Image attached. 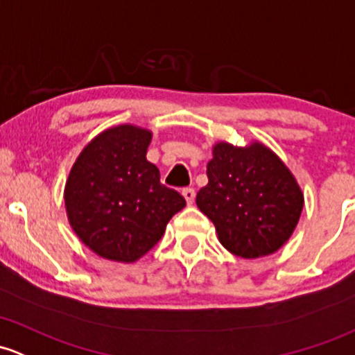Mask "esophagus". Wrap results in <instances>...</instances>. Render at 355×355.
Wrapping results in <instances>:
<instances>
[{
  "label": "esophagus",
  "instance_id": "34e87169",
  "mask_svg": "<svg viewBox=\"0 0 355 355\" xmlns=\"http://www.w3.org/2000/svg\"><path fill=\"white\" fill-rule=\"evenodd\" d=\"M182 196H184V199L187 200L189 206H192L193 200H196V190H193V189H185L184 192H182Z\"/></svg>",
  "mask_w": 355,
  "mask_h": 355
}]
</instances>
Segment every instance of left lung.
Instances as JSON below:
<instances>
[{
	"mask_svg": "<svg viewBox=\"0 0 355 355\" xmlns=\"http://www.w3.org/2000/svg\"><path fill=\"white\" fill-rule=\"evenodd\" d=\"M207 178L196 202L227 252L241 259L272 255L294 233L304 206L303 190L266 144L219 141L212 146Z\"/></svg>",
	"mask_w": 355,
	"mask_h": 355,
	"instance_id": "obj_1",
	"label": "left lung"
}]
</instances>
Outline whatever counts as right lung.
<instances>
[{
    "mask_svg": "<svg viewBox=\"0 0 355 355\" xmlns=\"http://www.w3.org/2000/svg\"><path fill=\"white\" fill-rule=\"evenodd\" d=\"M151 130L105 129L83 148L66 180L64 206L76 236L98 257L132 263L165 233L185 199L146 159Z\"/></svg>",
    "mask_w": 355,
    "mask_h": 355,
    "instance_id": "right-lung-1",
    "label": "right lung"
}]
</instances>
